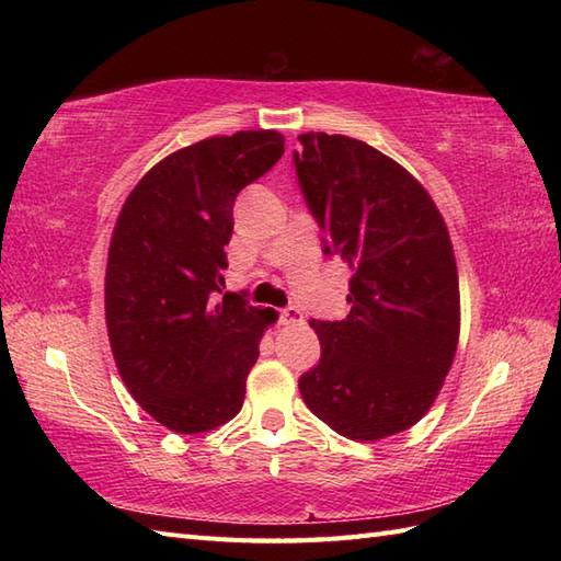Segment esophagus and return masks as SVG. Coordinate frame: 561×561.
<instances>
[{
	"mask_svg": "<svg viewBox=\"0 0 561 561\" xmlns=\"http://www.w3.org/2000/svg\"><path fill=\"white\" fill-rule=\"evenodd\" d=\"M279 320H282V325H304V313L299 311V308L289 306V308H282Z\"/></svg>",
	"mask_w": 561,
	"mask_h": 561,
	"instance_id": "1",
	"label": "esophagus"
}]
</instances>
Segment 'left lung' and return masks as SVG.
<instances>
[{"instance_id":"obj_1","label":"left lung","mask_w":561,"mask_h":561,"mask_svg":"<svg viewBox=\"0 0 561 561\" xmlns=\"http://www.w3.org/2000/svg\"><path fill=\"white\" fill-rule=\"evenodd\" d=\"M296 175L330 248L352 270V311L311 320L320 364L299 380L318 420L380 440L432 410L460 337L458 265L436 202L362 139L299 135Z\"/></svg>"}]
</instances>
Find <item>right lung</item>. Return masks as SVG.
<instances>
[{
	"instance_id": "obj_1",
	"label": "right lung",
	"mask_w": 561,
	"mask_h": 561,
	"mask_svg": "<svg viewBox=\"0 0 561 561\" xmlns=\"http://www.w3.org/2000/svg\"><path fill=\"white\" fill-rule=\"evenodd\" d=\"M284 153L277 129H243L178 149L141 175L117 214L105 265V328L139 408L175 434L241 412L272 308L221 294L233 202Z\"/></svg>"
}]
</instances>
